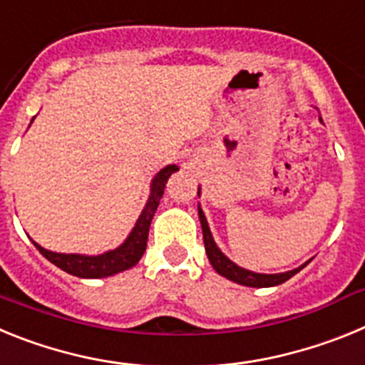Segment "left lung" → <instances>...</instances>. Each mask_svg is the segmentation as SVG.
<instances>
[{
  "mask_svg": "<svg viewBox=\"0 0 365 365\" xmlns=\"http://www.w3.org/2000/svg\"><path fill=\"white\" fill-rule=\"evenodd\" d=\"M199 219H201L202 240H205L206 256H208V259H210L215 272L221 274L222 278L230 279V282L240 283V285H245V287H257V289H261V287H274L287 282V279H291L296 272H299V270L309 263L307 261V263L299 267V269L289 270V272H282V274H257V272H250V270L241 269V267L235 265L234 261L228 259V257L217 248V245H215L214 237H212V232L210 228H208V222H206V217L205 214H202L201 208H199Z\"/></svg>",
  "mask_w": 365,
  "mask_h": 365,
  "instance_id": "8db88e82",
  "label": "left lung"
}]
</instances>
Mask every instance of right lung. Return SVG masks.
I'll return each instance as SVG.
<instances>
[{
	"instance_id": "1",
	"label": "right lung",
	"mask_w": 365,
	"mask_h": 365,
	"mask_svg": "<svg viewBox=\"0 0 365 365\" xmlns=\"http://www.w3.org/2000/svg\"><path fill=\"white\" fill-rule=\"evenodd\" d=\"M179 168L175 164H170V166L163 168L155 175V179L151 180L150 199H148L146 206H144L143 214H140L137 225L131 230L130 237L120 247L115 248V250H109V252L100 254V256H80V254L51 252V250L40 247L34 241L32 243L40 250L41 256L47 257L51 263H54L56 267L66 270L67 274L78 276V278H108V276H113V274L131 269V267L137 265L138 259L143 257L144 250H146L151 219H153L155 210H157L160 197H163L168 179Z\"/></svg>"
}]
</instances>
